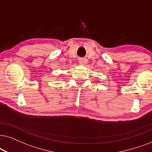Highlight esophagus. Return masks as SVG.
<instances>
[{
	"mask_svg": "<svg viewBox=\"0 0 152 152\" xmlns=\"http://www.w3.org/2000/svg\"><path fill=\"white\" fill-rule=\"evenodd\" d=\"M87 62H88V60L86 58H80L79 59V63L81 64H86Z\"/></svg>",
	"mask_w": 152,
	"mask_h": 152,
	"instance_id": "34e87169",
	"label": "esophagus"
}]
</instances>
